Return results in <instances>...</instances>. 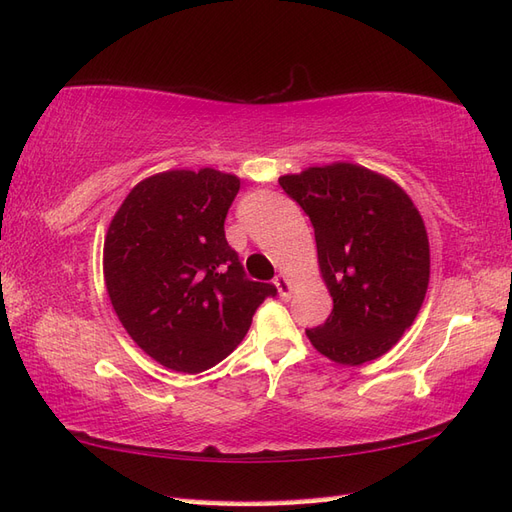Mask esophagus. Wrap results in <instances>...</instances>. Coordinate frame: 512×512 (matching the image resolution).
<instances>
[{"mask_svg":"<svg viewBox=\"0 0 512 512\" xmlns=\"http://www.w3.org/2000/svg\"><path fill=\"white\" fill-rule=\"evenodd\" d=\"M275 285H277V290H279V294H281V296H290V294H292V290H294V283L290 281V277H288V275H277Z\"/></svg>","mask_w":512,"mask_h":512,"instance_id":"34e87169","label":"esophagus"}]
</instances>
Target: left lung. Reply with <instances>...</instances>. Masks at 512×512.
<instances>
[{"label":"left lung","mask_w":512,"mask_h":512,"mask_svg":"<svg viewBox=\"0 0 512 512\" xmlns=\"http://www.w3.org/2000/svg\"><path fill=\"white\" fill-rule=\"evenodd\" d=\"M279 183L310 216L318 270L334 299L312 347L360 366L388 353L417 318L430 283L425 222L399 183L349 161L283 174Z\"/></svg>","instance_id":"left-lung-1"}]
</instances>
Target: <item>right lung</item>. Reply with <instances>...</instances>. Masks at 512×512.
Masks as SVG:
<instances>
[{"mask_svg": "<svg viewBox=\"0 0 512 512\" xmlns=\"http://www.w3.org/2000/svg\"><path fill=\"white\" fill-rule=\"evenodd\" d=\"M240 176L165 170L139 181L104 235L106 292L120 323L154 362L200 373L242 342L272 283L244 279L224 237Z\"/></svg>", "mask_w": 512, "mask_h": 512, "instance_id": "add662e5", "label": "right lung"}]
</instances>
